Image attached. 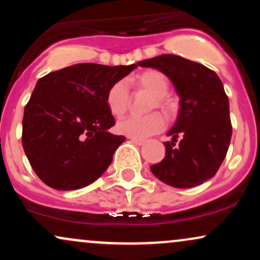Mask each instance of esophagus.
<instances>
[{"label": "esophagus", "mask_w": 260, "mask_h": 260, "mask_svg": "<svg viewBox=\"0 0 260 260\" xmlns=\"http://www.w3.org/2000/svg\"><path fill=\"white\" fill-rule=\"evenodd\" d=\"M131 142L136 145H143L145 144V140L144 139H137V138H131Z\"/></svg>", "instance_id": "obj_1"}]
</instances>
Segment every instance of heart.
<instances>
[{
	"mask_svg": "<svg viewBox=\"0 0 260 260\" xmlns=\"http://www.w3.org/2000/svg\"><path fill=\"white\" fill-rule=\"evenodd\" d=\"M131 83L138 91L151 94L147 111L160 109L166 115L174 111V103L168 96L169 82L162 73L155 70H148L137 74ZM132 103L129 86L126 80L121 79L110 86L106 94V105L113 116H123ZM166 121L160 112L154 111L145 116H128L117 123V132L131 138L144 139L161 132L165 128Z\"/></svg>",
	"mask_w": 260,
	"mask_h": 260,
	"instance_id": "b5f03b06",
	"label": "heart"
}]
</instances>
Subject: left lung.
<instances>
[{"instance_id": "obj_1", "label": "left lung", "mask_w": 260, "mask_h": 260, "mask_svg": "<svg viewBox=\"0 0 260 260\" xmlns=\"http://www.w3.org/2000/svg\"><path fill=\"white\" fill-rule=\"evenodd\" d=\"M139 66L165 73L181 98L177 121L168 133L172 142H165V157L150 166L151 172L176 188L202 184L216 174L231 142L229 98L222 82L210 68L176 55L144 59Z\"/></svg>"}]
</instances>
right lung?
<instances>
[{
    "mask_svg": "<svg viewBox=\"0 0 260 260\" xmlns=\"http://www.w3.org/2000/svg\"><path fill=\"white\" fill-rule=\"evenodd\" d=\"M136 67L78 63L38 80L24 109L22 144L45 184L79 189L109 168L126 138L107 132L116 121L106 94Z\"/></svg>",
    "mask_w": 260,
    "mask_h": 260,
    "instance_id": "1",
    "label": "right lung"
}]
</instances>
